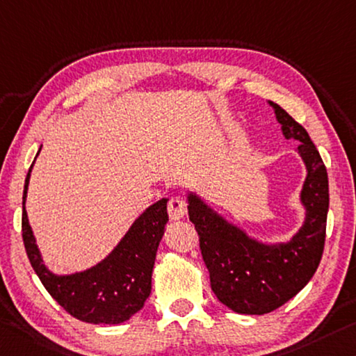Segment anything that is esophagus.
Returning <instances> with one entry per match:
<instances>
[{
	"mask_svg": "<svg viewBox=\"0 0 356 356\" xmlns=\"http://www.w3.org/2000/svg\"><path fill=\"white\" fill-rule=\"evenodd\" d=\"M168 213L171 220H180L187 213V204L180 198H172L168 204Z\"/></svg>",
	"mask_w": 356,
	"mask_h": 356,
	"instance_id": "obj_1",
	"label": "esophagus"
}]
</instances>
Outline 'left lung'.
<instances>
[{
	"instance_id": "8db88e82",
	"label": "left lung",
	"mask_w": 356,
	"mask_h": 356,
	"mask_svg": "<svg viewBox=\"0 0 356 356\" xmlns=\"http://www.w3.org/2000/svg\"><path fill=\"white\" fill-rule=\"evenodd\" d=\"M285 139L300 143L307 176L301 188L306 211L302 227L289 242L264 244L228 222L195 191H188V216L200 236L201 255L218 301L238 314L263 315L296 296L317 270L325 247L330 193L323 160L309 134L279 104L268 101Z\"/></svg>"
}]
</instances>
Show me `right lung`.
Segmentation results:
<instances>
[{"instance_id":"add662e5","label":"right lung","mask_w":356,"mask_h":356,"mask_svg":"<svg viewBox=\"0 0 356 356\" xmlns=\"http://www.w3.org/2000/svg\"><path fill=\"white\" fill-rule=\"evenodd\" d=\"M33 165L25 179L22 238L38 277L49 295L77 320L93 325H118L129 320L150 296L152 270L168 223V200L163 198L145 209L115 249L95 266L74 274H54L44 264L25 211Z\"/></svg>"}]
</instances>
